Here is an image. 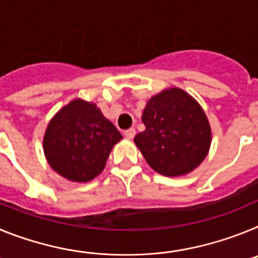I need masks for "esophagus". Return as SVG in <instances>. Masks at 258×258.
I'll return each mask as SVG.
<instances>
[{
	"instance_id": "obj_1",
	"label": "esophagus",
	"mask_w": 258,
	"mask_h": 258,
	"mask_svg": "<svg viewBox=\"0 0 258 258\" xmlns=\"http://www.w3.org/2000/svg\"><path fill=\"white\" fill-rule=\"evenodd\" d=\"M124 136L125 138H127V140H133L134 136H136V129H133V127L127 129V131L124 132Z\"/></svg>"
}]
</instances>
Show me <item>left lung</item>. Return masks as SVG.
I'll return each mask as SVG.
<instances>
[{
  "label": "left lung",
  "mask_w": 258,
  "mask_h": 258,
  "mask_svg": "<svg viewBox=\"0 0 258 258\" xmlns=\"http://www.w3.org/2000/svg\"><path fill=\"white\" fill-rule=\"evenodd\" d=\"M146 131L134 143L155 172L179 177L197 169L208 155L212 129L199 102L179 88L151 97L142 113Z\"/></svg>",
  "instance_id": "1"
}]
</instances>
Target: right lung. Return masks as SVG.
I'll use <instances>...</instances> for the list:
<instances>
[{
    "mask_svg": "<svg viewBox=\"0 0 258 258\" xmlns=\"http://www.w3.org/2000/svg\"><path fill=\"white\" fill-rule=\"evenodd\" d=\"M122 140L115 125L93 102L76 98L47 124L44 154L63 178L89 182L101 174L113 146Z\"/></svg>",
    "mask_w": 258,
    "mask_h": 258,
    "instance_id": "obj_1",
    "label": "right lung"
}]
</instances>
